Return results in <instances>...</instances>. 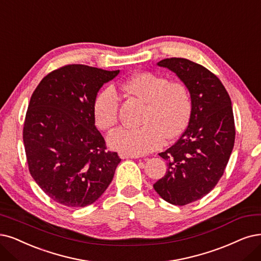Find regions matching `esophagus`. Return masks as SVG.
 Instances as JSON below:
<instances>
[{
    "instance_id": "esophagus-1",
    "label": "esophagus",
    "mask_w": 261,
    "mask_h": 261,
    "mask_svg": "<svg viewBox=\"0 0 261 261\" xmlns=\"http://www.w3.org/2000/svg\"><path fill=\"white\" fill-rule=\"evenodd\" d=\"M119 157H120L121 159H129V158L134 159V158H140V156H138V155H127V153H119Z\"/></svg>"
}]
</instances>
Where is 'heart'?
<instances>
[{
    "label": "heart",
    "instance_id": "b5f03b06",
    "mask_svg": "<svg viewBox=\"0 0 261 261\" xmlns=\"http://www.w3.org/2000/svg\"><path fill=\"white\" fill-rule=\"evenodd\" d=\"M122 89L146 104L141 119L143 127L119 128L109 134V146L127 155H143L159 148L163 139L172 140L182 132L190 119L192 102L187 86L169 82L165 76L139 73L122 85ZM119 95L113 87H105L93 101V117L102 130L118 122Z\"/></svg>",
    "mask_w": 261,
    "mask_h": 261
}]
</instances>
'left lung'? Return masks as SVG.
<instances>
[{"label":"left lung","instance_id":"left-lung-1","mask_svg":"<svg viewBox=\"0 0 261 261\" xmlns=\"http://www.w3.org/2000/svg\"><path fill=\"white\" fill-rule=\"evenodd\" d=\"M157 64L174 72L187 86L192 110L178 141L159 153L168 171L153 188L169 203L186 205L207 195L223 176L234 145L233 111L224 85L204 66L184 58Z\"/></svg>","mask_w":261,"mask_h":261}]
</instances>
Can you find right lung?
I'll return each instance as SVG.
<instances>
[{"instance_id":"add662e5","label":"right lung","mask_w":261,"mask_h":261,"mask_svg":"<svg viewBox=\"0 0 261 261\" xmlns=\"http://www.w3.org/2000/svg\"><path fill=\"white\" fill-rule=\"evenodd\" d=\"M118 73L69 64L46 75L31 96L23 124L29 171L64 206L92 204L121 161L117 152L106 150L93 117L96 94Z\"/></svg>"}]
</instances>
